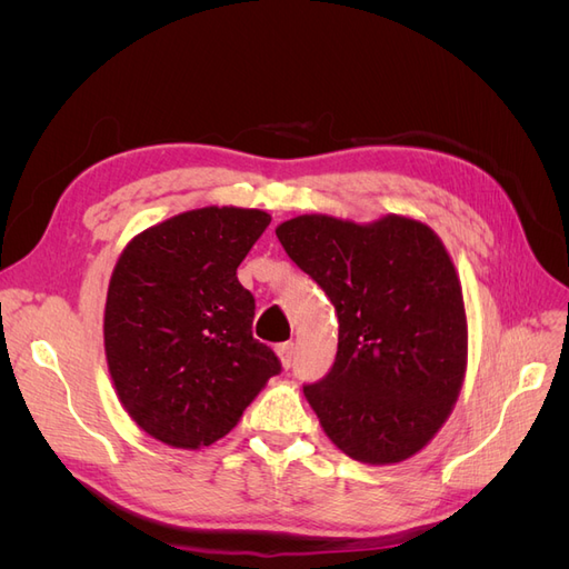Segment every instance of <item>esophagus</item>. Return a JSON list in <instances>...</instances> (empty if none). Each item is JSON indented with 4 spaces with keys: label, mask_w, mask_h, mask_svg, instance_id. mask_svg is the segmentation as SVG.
<instances>
[{
    "label": "esophagus",
    "mask_w": 569,
    "mask_h": 569,
    "mask_svg": "<svg viewBox=\"0 0 569 569\" xmlns=\"http://www.w3.org/2000/svg\"><path fill=\"white\" fill-rule=\"evenodd\" d=\"M295 353H297L295 341H284V343H280V347H278V356H280L284 368H291V363H295Z\"/></svg>",
    "instance_id": "34e87169"
}]
</instances>
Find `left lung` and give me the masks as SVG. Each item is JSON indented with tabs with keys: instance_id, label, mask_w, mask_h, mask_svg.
Wrapping results in <instances>:
<instances>
[{
	"instance_id": "obj_1",
	"label": "left lung",
	"mask_w": 569,
	"mask_h": 569,
	"mask_svg": "<svg viewBox=\"0 0 569 569\" xmlns=\"http://www.w3.org/2000/svg\"><path fill=\"white\" fill-rule=\"evenodd\" d=\"M274 234L337 311L335 363L303 387L325 435L370 465L418 453L451 416L468 363L462 289L441 239L401 216H299Z\"/></svg>"
}]
</instances>
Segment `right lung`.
<instances>
[{
    "mask_svg": "<svg viewBox=\"0 0 569 569\" xmlns=\"http://www.w3.org/2000/svg\"><path fill=\"white\" fill-rule=\"evenodd\" d=\"M270 216L209 206L137 234L113 268L104 349L118 399L176 449L226 437L280 358L253 339L256 301L237 280Z\"/></svg>",
    "mask_w": 569,
    "mask_h": 569,
    "instance_id": "obj_1",
    "label": "right lung"
}]
</instances>
